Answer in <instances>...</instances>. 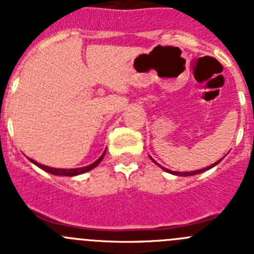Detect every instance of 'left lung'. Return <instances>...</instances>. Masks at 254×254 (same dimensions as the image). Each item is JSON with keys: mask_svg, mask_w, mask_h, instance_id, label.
<instances>
[{"mask_svg": "<svg viewBox=\"0 0 254 254\" xmlns=\"http://www.w3.org/2000/svg\"><path fill=\"white\" fill-rule=\"evenodd\" d=\"M152 160V159H151ZM154 161V160H152ZM220 161H221V159H220L219 161H216V163H214L212 164V165H210V167H207V168H203V169H199V170H194V172H172V170H169V169H165V168H163L164 170H165V172H168V173H172V174H176V176H182V177H190V176H196V174H199V173H202V172H205V170H208V169H211V168L212 167H215V165H217V164L220 163ZM155 163V161H154Z\"/></svg>", "mask_w": 254, "mask_h": 254, "instance_id": "1", "label": "left lung"}]
</instances>
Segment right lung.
Instances as JSON below:
<instances>
[{
    "label": "right lung",
    "instance_id": "1",
    "mask_svg": "<svg viewBox=\"0 0 254 254\" xmlns=\"http://www.w3.org/2000/svg\"><path fill=\"white\" fill-rule=\"evenodd\" d=\"M105 155V151L103 152V155L100 156L99 159L96 161H94L93 164H90V165H87V167H82V168H77V169H56V168H49V167H46V165H42V164L37 163V161L31 160V163H34L37 167H39L40 169L46 170V172L51 173V174H55V176H64V177H73V176H78V174H82V173L85 172H89V170L94 169V168L98 165V164L100 163V161L103 160V158H104Z\"/></svg>",
    "mask_w": 254,
    "mask_h": 254
}]
</instances>
